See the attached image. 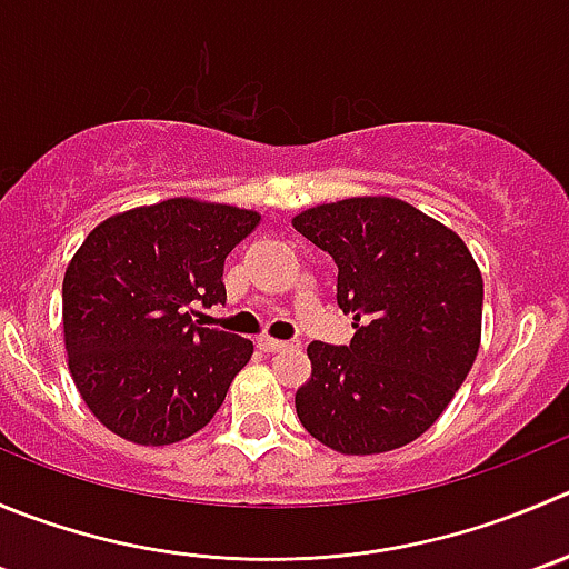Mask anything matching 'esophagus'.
Wrapping results in <instances>:
<instances>
[{"label":"esophagus","instance_id":"obj_1","mask_svg":"<svg viewBox=\"0 0 569 569\" xmlns=\"http://www.w3.org/2000/svg\"><path fill=\"white\" fill-rule=\"evenodd\" d=\"M257 346L262 351H288V349H299L301 340H276V338H259Z\"/></svg>","mask_w":569,"mask_h":569}]
</instances>
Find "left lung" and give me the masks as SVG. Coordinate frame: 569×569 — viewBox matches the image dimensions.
<instances>
[{
    "label": "left lung",
    "mask_w": 569,
    "mask_h": 569,
    "mask_svg": "<svg viewBox=\"0 0 569 569\" xmlns=\"http://www.w3.org/2000/svg\"><path fill=\"white\" fill-rule=\"evenodd\" d=\"M338 264L349 346L312 340L296 413L343 456L419 438L467 380L480 346L483 279L456 231L397 198H349L293 218Z\"/></svg>",
    "instance_id": "1"
}]
</instances>
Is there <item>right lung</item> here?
Returning <instances> with one entry per match:
<instances>
[{"label": "right lung", "mask_w": 569, "mask_h": 569, "mask_svg": "<svg viewBox=\"0 0 569 569\" xmlns=\"http://www.w3.org/2000/svg\"><path fill=\"white\" fill-rule=\"evenodd\" d=\"M257 212L189 198L113 214L63 276L69 371L111 432L164 447L207 427L253 343L200 327L192 307L223 305V264Z\"/></svg>", "instance_id": "obj_1"}]
</instances>
